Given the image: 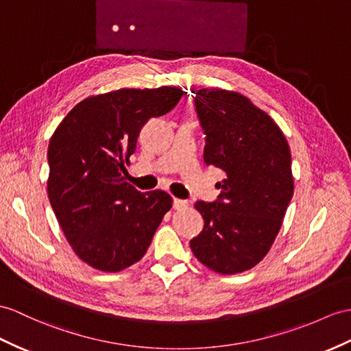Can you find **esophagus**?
Returning a JSON list of instances; mask_svg holds the SVG:
<instances>
[{
	"label": "esophagus",
	"mask_w": 351,
	"mask_h": 351,
	"mask_svg": "<svg viewBox=\"0 0 351 351\" xmlns=\"http://www.w3.org/2000/svg\"><path fill=\"white\" fill-rule=\"evenodd\" d=\"M187 205H189V202L184 201V199H178V198H174V199H173V207H174L176 210L186 208Z\"/></svg>",
	"instance_id": "1"
}]
</instances>
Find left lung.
Listing matches in <instances>:
<instances>
[{"label": "left lung", "instance_id": "1", "mask_svg": "<svg viewBox=\"0 0 351 351\" xmlns=\"http://www.w3.org/2000/svg\"><path fill=\"white\" fill-rule=\"evenodd\" d=\"M195 110L205 164L225 180L217 199L195 202L204 228L191 249L210 269L237 274L263 259L281 228L293 196L290 149L276 122L240 93L199 89Z\"/></svg>", "mask_w": 351, "mask_h": 351}]
</instances>
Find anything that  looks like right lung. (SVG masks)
<instances>
[{
  "instance_id": "1",
  "label": "right lung",
  "mask_w": 351,
  "mask_h": 351,
  "mask_svg": "<svg viewBox=\"0 0 351 351\" xmlns=\"http://www.w3.org/2000/svg\"><path fill=\"white\" fill-rule=\"evenodd\" d=\"M180 88L119 89L83 99L47 149L49 201L68 243L99 271H122L146 254L173 207L164 191L140 192L123 182L125 162L141 128L180 101Z\"/></svg>"
}]
</instances>
